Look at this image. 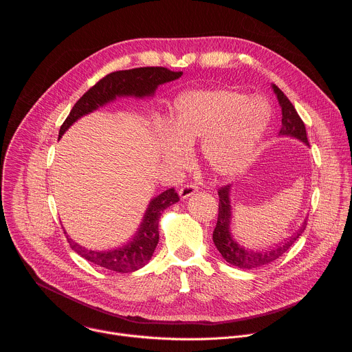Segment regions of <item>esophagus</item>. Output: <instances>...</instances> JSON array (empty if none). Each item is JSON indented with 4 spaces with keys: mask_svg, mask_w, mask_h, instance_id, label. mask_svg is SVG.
<instances>
[{
    "mask_svg": "<svg viewBox=\"0 0 352 352\" xmlns=\"http://www.w3.org/2000/svg\"><path fill=\"white\" fill-rule=\"evenodd\" d=\"M196 190H197V186H196V185L188 184V185H185L184 188L179 189V197H181V199H186V197L192 196Z\"/></svg>",
    "mask_w": 352,
    "mask_h": 352,
    "instance_id": "1",
    "label": "esophagus"
}]
</instances>
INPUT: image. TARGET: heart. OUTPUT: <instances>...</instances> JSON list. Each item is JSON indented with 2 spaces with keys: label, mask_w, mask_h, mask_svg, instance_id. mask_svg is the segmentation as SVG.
Segmentation results:
<instances>
[{
  "label": "heart",
  "mask_w": 352,
  "mask_h": 352,
  "mask_svg": "<svg viewBox=\"0 0 352 352\" xmlns=\"http://www.w3.org/2000/svg\"><path fill=\"white\" fill-rule=\"evenodd\" d=\"M261 98L234 90H189L171 106L168 131L160 133L163 159L174 166L188 162L190 148L202 142L208 167L220 175L235 174L252 160L269 124Z\"/></svg>",
  "instance_id": "obj_1"
}]
</instances>
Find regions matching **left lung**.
Here are the masks:
<instances>
[{
	"label": "left lung",
	"mask_w": 352,
	"mask_h": 352,
	"mask_svg": "<svg viewBox=\"0 0 352 352\" xmlns=\"http://www.w3.org/2000/svg\"><path fill=\"white\" fill-rule=\"evenodd\" d=\"M273 91L277 96L278 104L281 107V136H292L300 142L308 143L307 129L304 121L298 116L295 107L288 100V97L276 86L273 85ZM230 189L231 185H226L219 189V217L217 224L213 231V242L217 248L224 261L235 267L239 269H254L270 262H274L280 256H283L289 246L299 238V235L304 232L307 221L302 223L291 236L285 238L284 241L278 242L276 246L265 250H252L245 249L234 241L230 232V223H231V202H230Z\"/></svg>",
	"instance_id": "obj_1"
}]
</instances>
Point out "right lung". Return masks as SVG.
Wrapping results in <instances>:
<instances>
[{
  "instance_id": "add662e5",
  "label": "right lung",
  "mask_w": 352,
  "mask_h": 352,
  "mask_svg": "<svg viewBox=\"0 0 352 352\" xmlns=\"http://www.w3.org/2000/svg\"><path fill=\"white\" fill-rule=\"evenodd\" d=\"M182 72H174L163 67H144L126 71H117L106 75L91 86L72 107L69 116L60 128L61 138L65 131L80 117L103 107L117 97L153 96L156 89L167 82L181 78ZM179 200L174 188L164 190L150 200L140 227L133 238L124 246L110 250H90L76 243L69 235L67 239L71 248L83 259L117 273H131L143 267L153 256L159 243V220L162 213ZM65 232V231H64ZM67 234V232H65Z\"/></svg>"
}]
</instances>
